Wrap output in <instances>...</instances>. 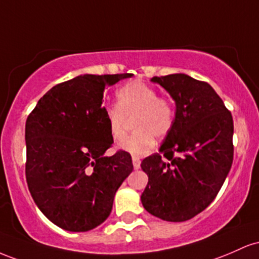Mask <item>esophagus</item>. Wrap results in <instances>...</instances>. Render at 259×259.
Wrapping results in <instances>:
<instances>
[{
  "mask_svg": "<svg viewBox=\"0 0 259 259\" xmlns=\"http://www.w3.org/2000/svg\"><path fill=\"white\" fill-rule=\"evenodd\" d=\"M132 162H133V167H135L136 170H138V168L141 167V159H139L138 156H133Z\"/></svg>",
  "mask_w": 259,
  "mask_h": 259,
  "instance_id": "34e87169",
  "label": "esophagus"
}]
</instances>
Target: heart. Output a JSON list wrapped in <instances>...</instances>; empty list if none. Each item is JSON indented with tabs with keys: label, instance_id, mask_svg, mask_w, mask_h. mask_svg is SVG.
I'll use <instances>...</instances> for the list:
<instances>
[{
	"label": "heart",
	"instance_id": "1",
	"mask_svg": "<svg viewBox=\"0 0 259 259\" xmlns=\"http://www.w3.org/2000/svg\"><path fill=\"white\" fill-rule=\"evenodd\" d=\"M118 105L105 107L110 135L118 141L126 135L128 120H133L136 132L118 143V148L135 156L150 153L155 147V136L166 137L174 128L175 105L171 99L158 95V91L139 80L122 85L116 92Z\"/></svg>",
	"mask_w": 259,
	"mask_h": 259
}]
</instances>
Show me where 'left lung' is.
<instances>
[{
    "mask_svg": "<svg viewBox=\"0 0 259 259\" xmlns=\"http://www.w3.org/2000/svg\"><path fill=\"white\" fill-rule=\"evenodd\" d=\"M152 80L174 98L176 118L160 153L142 161L149 177L142 204L162 220L186 222L213 202L230 171L234 121L207 82L182 73Z\"/></svg>",
    "mask_w": 259,
    "mask_h": 259,
    "instance_id": "8db88e82",
    "label": "left lung"
}]
</instances>
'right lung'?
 <instances>
[{"label":"right lung","mask_w":259,"mask_h":259,"mask_svg":"<svg viewBox=\"0 0 259 259\" xmlns=\"http://www.w3.org/2000/svg\"><path fill=\"white\" fill-rule=\"evenodd\" d=\"M124 74H84L46 93L25 122V176L35 204L55 225L88 231L110 215L116 191L132 172L131 154L112 147L104 92Z\"/></svg>","instance_id":"1"}]
</instances>
